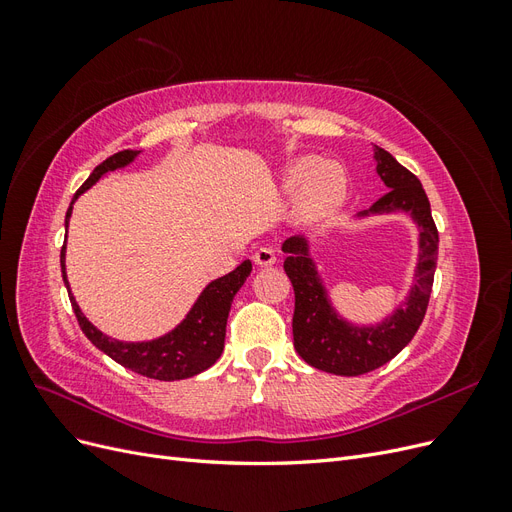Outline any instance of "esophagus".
I'll list each match as a JSON object with an SVG mask.
<instances>
[{"instance_id": "34e87169", "label": "esophagus", "mask_w": 512, "mask_h": 512, "mask_svg": "<svg viewBox=\"0 0 512 512\" xmlns=\"http://www.w3.org/2000/svg\"><path fill=\"white\" fill-rule=\"evenodd\" d=\"M254 262L258 267H271V265H275L277 262V256H275V252L271 250V247H260V250H256L254 252Z\"/></svg>"}]
</instances>
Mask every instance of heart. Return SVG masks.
Here are the masks:
<instances>
[{"label":"heart","instance_id":"heart-1","mask_svg":"<svg viewBox=\"0 0 512 512\" xmlns=\"http://www.w3.org/2000/svg\"><path fill=\"white\" fill-rule=\"evenodd\" d=\"M284 185L297 193V218L301 222H318L331 215L346 196V173L335 162L301 158L286 170Z\"/></svg>","mask_w":512,"mask_h":512}]
</instances>
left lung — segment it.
<instances>
[{
  "mask_svg": "<svg viewBox=\"0 0 512 512\" xmlns=\"http://www.w3.org/2000/svg\"><path fill=\"white\" fill-rule=\"evenodd\" d=\"M378 175L391 188L367 213L408 211L421 228V256L416 267V284L408 301L397 312L380 322L378 327H352L342 320L329 303L314 260L309 258V245L303 237L284 241V271L294 288L292 337L301 359L320 371L335 376H361L389 363L410 342L425 318L433 273L438 262V228L431 218L429 198L421 181L408 168L401 166L389 151L374 145Z\"/></svg>",
  "mask_w": 512,
  "mask_h": 512,
  "instance_id": "obj_1",
  "label": "left lung"
}]
</instances>
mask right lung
Here are the masks:
<instances>
[{"instance_id": "1", "label": "right lung", "mask_w": 512, "mask_h": 512, "mask_svg": "<svg viewBox=\"0 0 512 512\" xmlns=\"http://www.w3.org/2000/svg\"><path fill=\"white\" fill-rule=\"evenodd\" d=\"M138 151L123 149L115 156L106 158L102 164L94 168V173L87 177V181L81 185L79 192L74 194L72 203L79 198L85 190H89L102 175L111 173L115 168L128 166ZM72 215V205L66 213V226ZM252 271V262L243 260L241 265L230 271L228 275L220 277V280L211 282L203 294H200L190 314L179 324L177 329L170 333L151 339V342H117L113 337H106L102 331H98L94 324H91L81 307L76 305L68 280H66V243L61 247V275H64V284L70 294V303L79 320L83 333L87 339L94 344L98 350L111 356L113 361L123 365L126 369H132L134 374H141L145 378L153 380H183L192 378L200 371L209 369L215 361L220 359L224 350V337H226V320L232 299L247 280V275Z\"/></svg>"}]
</instances>
